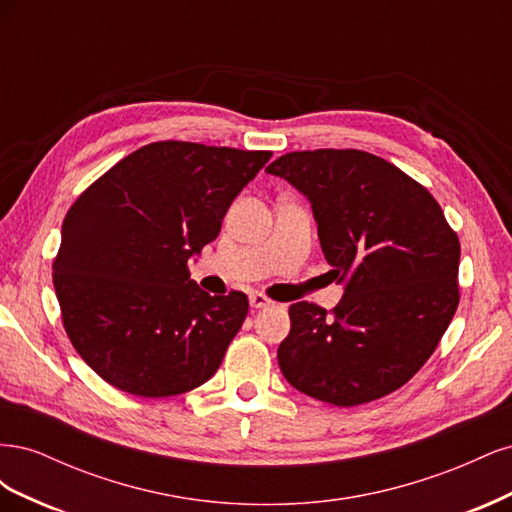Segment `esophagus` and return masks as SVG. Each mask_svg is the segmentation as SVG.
I'll return each instance as SVG.
<instances>
[{"instance_id": "1", "label": "esophagus", "mask_w": 512, "mask_h": 512, "mask_svg": "<svg viewBox=\"0 0 512 512\" xmlns=\"http://www.w3.org/2000/svg\"><path fill=\"white\" fill-rule=\"evenodd\" d=\"M250 305L254 309H262V307H271L273 301L269 297H265V294H262V292H252L250 294Z\"/></svg>"}]
</instances>
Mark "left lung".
I'll list each match as a JSON object with an SVG mask.
<instances>
[{
    "label": "left lung",
    "mask_w": 512,
    "mask_h": 512,
    "mask_svg": "<svg viewBox=\"0 0 512 512\" xmlns=\"http://www.w3.org/2000/svg\"><path fill=\"white\" fill-rule=\"evenodd\" d=\"M312 205L344 297L327 314L290 305L277 363L294 389L359 406L404 386L459 305V239L421 183L359 149L292 151L267 166Z\"/></svg>",
    "instance_id": "8db88e82"
}]
</instances>
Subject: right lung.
I'll return each mask as SVG.
<instances>
[{"label": "right lung", "instance_id": "1", "mask_svg": "<svg viewBox=\"0 0 512 512\" xmlns=\"http://www.w3.org/2000/svg\"><path fill=\"white\" fill-rule=\"evenodd\" d=\"M271 151L183 141L130 153L76 198L61 226L53 286L81 359L119 391L188 393L218 371L247 297H211L188 260L220 235Z\"/></svg>", "mask_w": 512, "mask_h": 512}]
</instances>
